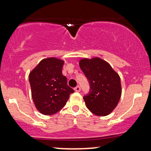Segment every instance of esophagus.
Returning a JSON list of instances; mask_svg holds the SVG:
<instances>
[{
    "mask_svg": "<svg viewBox=\"0 0 151 151\" xmlns=\"http://www.w3.org/2000/svg\"><path fill=\"white\" fill-rule=\"evenodd\" d=\"M80 90H81V88L79 86H77L75 88H74V91H77V92L78 91H80Z\"/></svg>",
    "mask_w": 151,
    "mask_h": 151,
    "instance_id": "obj_1",
    "label": "esophagus"
}]
</instances>
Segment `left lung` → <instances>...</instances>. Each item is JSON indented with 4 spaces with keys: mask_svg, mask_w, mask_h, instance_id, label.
<instances>
[{
    "mask_svg": "<svg viewBox=\"0 0 151 151\" xmlns=\"http://www.w3.org/2000/svg\"><path fill=\"white\" fill-rule=\"evenodd\" d=\"M79 67L90 85L89 93L83 97L86 107L95 115H109L116 107L121 96L119 75L99 58L81 59Z\"/></svg>",
    "mask_w": 151,
    "mask_h": 151,
    "instance_id": "obj_1",
    "label": "left lung"
}]
</instances>
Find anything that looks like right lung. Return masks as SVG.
I'll use <instances>...</instances> for the list:
<instances>
[{"label": "right lung", "mask_w": 151, "mask_h": 151, "mask_svg": "<svg viewBox=\"0 0 151 151\" xmlns=\"http://www.w3.org/2000/svg\"><path fill=\"white\" fill-rule=\"evenodd\" d=\"M63 60L44 59L29 74L32 98L36 109L44 115H53L65 106L74 90L62 73Z\"/></svg>", "instance_id": "add662e5"}]
</instances>
